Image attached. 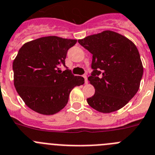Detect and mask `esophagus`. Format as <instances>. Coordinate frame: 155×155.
<instances>
[{
  "label": "esophagus",
  "instance_id": "34e87169",
  "mask_svg": "<svg viewBox=\"0 0 155 155\" xmlns=\"http://www.w3.org/2000/svg\"><path fill=\"white\" fill-rule=\"evenodd\" d=\"M83 78H84V79H85V84H87L88 79H87V77H86V75H84V76H83Z\"/></svg>",
  "mask_w": 155,
  "mask_h": 155
}]
</instances>
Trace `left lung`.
<instances>
[{
    "instance_id": "1",
    "label": "left lung",
    "mask_w": 155,
    "mask_h": 155,
    "mask_svg": "<svg viewBox=\"0 0 155 155\" xmlns=\"http://www.w3.org/2000/svg\"><path fill=\"white\" fill-rule=\"evenodd\" d=\"M78 42L93 55V72L88 80L95 93L87 99L88 104L104 114L124 107L138 91L143 76L136 45L112 31L87 36Z\"/></svg>"
}]
</instances>
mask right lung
I'll list each match as a JSON object with an SVG mask.
<instances>
[{
	"label": "right lung",
	"instance_id": "right-lung-1",
	"mask_svg": "<svg viewBox=\"0 0 155 155\" xmlns=\"http://www.w3.org/2000/svg\"><path fill=\"white\" fill-rule=\"evenodd\" d=\"M76 39L47 36L23 45L13 62L14 84L25 104L38 114L52 115L65 107L75 86L84 83L71 70L62 72ZM67 69V67H66Z\"/></svg>",
	"mask_w": 155,
	"mask_h": 155
}]
</instances>
